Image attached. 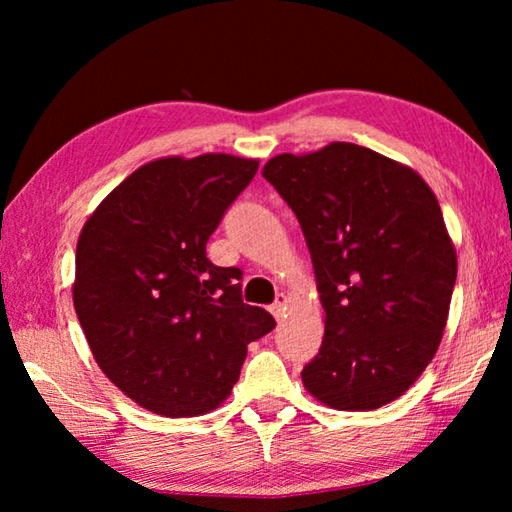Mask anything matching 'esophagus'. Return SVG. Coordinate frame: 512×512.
I'll list each match as a JSON object with an SVG mask.
<instances>
[{
	"label": "esophagus",
	"mask_w": 512,
	"mask_h": 512,
	"mask_svg": "<svg viewBox=\"0 0 512 512\" xmlns=\"http://www.w3.org/2000/svg\"><path fill=\"white\" fill-rule=\"evenodd\" d=\"M287 305H289L287 293H277V300H275L273 305H271L273 316H275V318H282V316H284V311H287Z\"/></svg>",
	"instance_id": "34e87169"
}]
</instances>
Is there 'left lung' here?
I'll list each match as a JSON object with an SVG mask.
<instances>
[{"label": "left lung", "mask_w": 512, "mask_h": 512, "mask_svg": "<svg viewBox=\"0 0 512 512\" xmlns=\"http://www.w3.org/2000/svg\"><path fill=\"white\" fill-rule=\"evenodd\" d=\"M298 216L325 336L302 384L339 411L409 391L443 339L456 250L431 187L406 164L350 142L264 164Z\"/></svg>", "instance_id": "obj_1"}]
</instances>
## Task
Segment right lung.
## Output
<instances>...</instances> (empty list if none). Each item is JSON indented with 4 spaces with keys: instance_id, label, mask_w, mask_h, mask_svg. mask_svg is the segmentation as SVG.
<instances>
[{
    "instance_id": "obj_1",
    "label": "right lung",
    "mask_w": 512,
    "mask_h": 512,
    "mask_svg": "<svg viewBox=\"0 0 512 512\" xmlns=\"http://www.w3.org/2000/svg\"><path fill=\"white\" fill-rule=\"evenodd\" d=\"M259 162L228 153L160 158L133 171L85 221L74 309L112 384L164 418H194L237 384L250 341L275 327L241 300V271L205 255Z\"/></svg>"
}]
</instances>
